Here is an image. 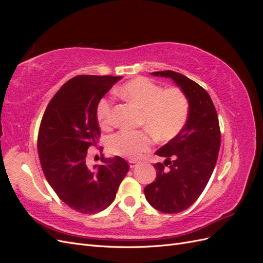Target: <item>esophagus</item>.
<instances>
[{"mask_svg": "<svg viewBox=\"0 0 263 263\" xmlns=\"http://www.w3.org/2000/svg\"><path fill=\"white\" fill-rule=\"evenodd\" d=\"M128 162H129V166H130L132 169H133V168H135V166H136V165L139 163L137 160H129Z\"/></svg>", "mask_w": 263, "mask_h": 263, "instance_id": "1", "label": "esophagus"}]
</instances>
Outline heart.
I'll use <instances>...</instances> for the list:
<instances>
[{
  "label": "heart",
  "mask_w": 263,
  "mask_h": 263,
  "mask_svg": "<svg viewBox=\"0 0 263 263\" xmlns=\"http://www.w3.org/2000/svg\"><path fill=\"white\" fill-rule=\"evenodd\" d=\"M117 93L141 109L140 125L149 129H123L109 138L110 153L136 159L154 144V137L166 141L174 138L184 127L190 112L185 93L179 87H162L147 78H136L119 87ZM97 118L103 127H109L112 101L102 99L97 105Z\"/></svg>",
  "instance_id": "1"
}]
</instances>
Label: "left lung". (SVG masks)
Masks as SVG:
<instances>
[{
    "label": "left lung",
    "mask_w": 263,
    "mask_h": 263,
    "mask_svg": "<svg viewBox=\"0 0 263 263\" xmlns=\"http://www.w3.org/2000/svg\"><path fill=\"white\" fill-rule=\"evenodd\" d=\"M153 74L171 78L185 93L190 104L184 127L156 153L165 161L154 165L156 180L145 187L153 208L174 214L189 209L209 183L218 158L220 128L210 94L200 84L171 70Z\"/></svg>",
    "instance_id": "8db88e82"
}]
</instances>
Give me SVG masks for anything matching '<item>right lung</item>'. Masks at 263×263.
Segmentation results:
<instances>
[{"mask_svg":"<svg viewBox=\"0 0 263 263\" xmlns=\"http://www.w3.org/2000/svg\"><path fill=\"white\" fill-rule=\"evenodd\" d=\"M121 79H70L50 100L39 126L37 147L45 177L60 200L79 213L95 214L108 208L129 170L118 156L102 155L101 164L87 163V149L97 146L101 136L97 105Z\"/></svg>","mask_w":263,"mask_h":263,"instance_id":"obj_1","label":"right lung"}]
</instances>
